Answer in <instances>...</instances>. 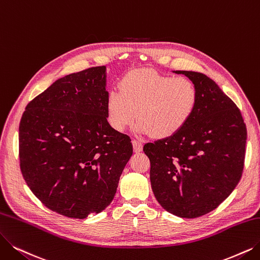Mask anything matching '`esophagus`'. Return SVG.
<instances>
[{
  "label": "esophagus",
  "mask_w": 260,
  "mask_h": 260,
  "mask_svg": "<svg viewBox=\"0 0 260 260\" xmlns=\"http://www.w3.org/2000/svg\"><path fill=\"white\" fill-rule=\"evenodd\" d=\"M132 144H133V150H134V151H136V152L142 151V149H143V144H142V142H140V141H138V140H133V141H132Z\"/></svg>",
  "instance_id": "34e87169"
}]
</instances>
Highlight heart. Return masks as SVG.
Here are the masks:
<instances>
[{
  "mask_svg": "<svg viewBox=\"0 0 260 260\" xmlns=\"http://www.w3.org/2000/svg\"><path fill=\"white\" fill-rule=\"evenodd\" d=\"M118 88L109 94L107 112L110 124L119 132L138 117L137 132L152 133L158 139L173 137L190 121L199 105V89L193 81L153 70L127 72Z\"/></svg>",
  "mask_w": 260,
  "mask_h": 260,
  "instance_id": "heart-1",
  "label": "heart"
}]
</instances>
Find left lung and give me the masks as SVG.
<instances>
[{
	"label": "left lung",
	"mask_w": 260,
	"mask_h": 260,
	"mask_svg": "<svg viewBox=\"0 0 260 260\" xmlns=\"http://www.w3.org/2000/svg\"><path fill=\"white\" fill-rule=\"evenodd\" d=\"M194 82L199 105L175 136L144 145L155 199L175 215L194 219L214 210L240 181L246 126L240 110L216 83L194 71H175Z\"/></svg>",
	"instance_id": "1"
}]
</instances>
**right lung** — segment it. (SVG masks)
I'll list each match as a JSON object with an SVG mask.
<instances>
[{
    "mask_svg": "<svg viewBox=\"0 0 260 260\" xmlns=\"http://www.w3.org/2000/svg\"><path fill=\"white\" fill-rule=\"evenodd\" d=\"M106 66L58 79L28 102L19 124L23 178L50 210L72 219L105 210L133 152L108 122Z\"/></svg>",
    "mask_w": 260,
    "mask_h": 260,
    "instance_id": "right-lung-1",
    "label": "right lung"
}]
</instances>
